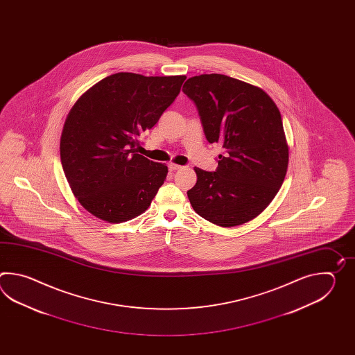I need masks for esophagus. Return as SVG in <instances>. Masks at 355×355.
Listing matches in <instances>:
<instances>
[{"instance_id": "esophagus-1", "label": "esophagus", "mask_w": 355, "mask_h": 355, "mask_svg": "<svg viewBox=\"0 0 355 355\" xmlns=\"http://www.w3.org/2000/svg\"><path fill=\"white\" fill-rule=\"evenodd\" d=\"M168 168H170L171 171H176V170H180V168H182V166H180V165H176V164H170V165H168Z\"/></svg>"}]
</instances>
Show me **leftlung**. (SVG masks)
I'll return each mask as SVG.
<instances>
[{
  "instance_id": "obj_1",
  "label": "left lung",
  "mask_w": 355,
  "mask_h": 355,
  "mask_svg": "<svg viewBox=\"0 0 355 355\" xmlns=\"http://www.w3.org/2000/svg\"><path fill=\"white\" fill-rule=\"evenodd\" d=\"M182 91L196 104L207 141L223 148L216 171L194 168L190 204L217 226L243 225L270 204L287 174L279 109L260 87L219 73L190 77Z\"/></svg>"
}]
</instances>
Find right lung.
Here are the masks:
<instances>
[{"label": "right lung", "mask_w": 355, "mask_h": 355, "mask_svg": "<svg viewBox=\"0 0 355 355\" xmlns=\"http://www.w3.org/2000/svg\"><path fill=\"white\" fill-rule=\"evenodd\" d=\"M185 78L119 72L76 101L62 130L60 162L86 211L121 223L150 207L167 166L137 153L138 138L174 103Z\"/></svg>", "instance_id": "obj_1"}]
</instances>
